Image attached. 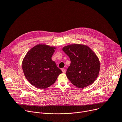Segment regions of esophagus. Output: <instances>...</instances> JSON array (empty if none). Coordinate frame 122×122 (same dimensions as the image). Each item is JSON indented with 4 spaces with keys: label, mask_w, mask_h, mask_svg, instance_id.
Segmentation results:
<instances>
[{
    "label": "esophagus",
    "mask_w": 122,
    "mask_h": 122,
    "mask_svg": "<svg viewBox=\"0 0 122 122\" xmlns=\"http://www.w3.org/2000/svg\"><path fill=\"white\" fill-rule=\"evenodd\" d=\"M61 70L62 71L63 73H65L66 72V69H64V68H62L61 69Z\"/></svg>",
    "instance_id": "1"
}]
</instances>
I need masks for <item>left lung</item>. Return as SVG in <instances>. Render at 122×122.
I'll use <instances>...</instances> for the list:
<instances>
[{"label": "left lung", "instance_id": "obj_1", "mask_svg": "<svg viewBox=\"0 0 122 122\" xmlns=\"http://www.w3.org/2000/svg\"><path fill=\"white\" fill-rule=\"evenodd\" d=\"M62 50L71 62L66 76L72 84L82 88L93 84L100 71L99 60L93 51L80 44L68 45Z\"/></svg>", "mask_w": 122, "mask_h": 122}]
</instances>
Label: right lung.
Returning <instances> with one entry per match:
<instances>
[{"mask_svg":"<svg viewBox=\"0 0 122 122\" xmlns=\"http://www.w3.org/2000/svg\"><path fill=\"white\" fill-rule=\"evenodd\" d=\"M55 48L46 44H37L24 58L22 69L25 77L30 84L38 88L49 87L62 73L51 59Z\"/></svg>","mask_w":122,"mask_h":122,"instance_id":"obj_1","label":"right lung"}]
</instances>
